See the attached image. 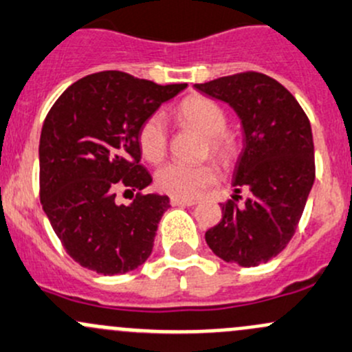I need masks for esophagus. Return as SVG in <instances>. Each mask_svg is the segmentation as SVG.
<instances>
[{
    "label": "esophagus",
    "mask_w": 352,
    "mask_h": 352,
    "mask_svg": "<svg viewBox=\"0 0 352 352\" xmlns=\"http://www.w3.org/2000/svg\"><path fill=\"white\" fill-rule=\"evenodd\" d=\"M170 202H172V206H195L197 202L192 201V199H184V197H172L170 199Z\"/></svg>",
    "instance_id": "34e87169"
}]
</instances>
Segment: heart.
Instances as JSON below:
<instances>
[{"label": "heart", "instance_id": "b5f03b06", "mask_svg": "<svg viewBox=\"0 0 352 352\" xmlns=\"http://www.w3.org/2000/svg\"><path fill=\"white\" fill-rule=\"evenodd\" d=\"M177 118L206 135V150L216 155L219 160L229 162L234 157V142L224 133L226 114L216 101L204 96H192L179 106ZM166 143L168 138H166L164 120L160 114H151L143 121L138 131V145L142 155L151 164H158L166 153ZM155 180L158 188L166 194L173 197L190 199L216 182L217 168L210 162L199 165L170 162L158 170Z\"/></svg>", "mask_w": 352, "mask_h": 352}]
</instances>
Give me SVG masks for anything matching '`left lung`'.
<instances>
[{
    "label": "left lung",
    "instance_id": "left-lung-1",
    "mask_svg": "<svg viewBox=\"0 0 352 352\" xmlns=\"http://www.w3.org/2000/svg\"><path fill=\"white\" fill-rule=\"evenodd\" d=\"M231 106L241 121L243 151L232 173L243 207L229 199L223 219L206 232L216 256L256 266L275 258L294 236L316 180L312 128L297 99L260 72L219 77L194 86Z\"/></svg>",
    "mask_w": 352,
    "mask_h": 352
}]
</instances>
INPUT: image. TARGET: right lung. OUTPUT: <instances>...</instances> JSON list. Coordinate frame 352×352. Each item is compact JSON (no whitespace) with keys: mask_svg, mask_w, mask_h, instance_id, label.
Instances as JSON below:
<instances>
[{"mask_svg":"<svg viewBox=\"0 0 352 352\" xmlns=\"http://www.w3.org/2000/svg\"><path fill=\"white\" fill-rule=\"evenodd\" d=\"M187 84L158 86L120 70L82 77L64 91L40 135V201L65 251L84 268L123 275L153 250L170 199L136 194L118 204L116 190H143L138 131L143 121Z\"/></svg>","mask_w":352,"mask_h":352,"instance_id":"1","label":"right lung"}]
</instances>
